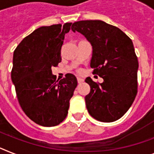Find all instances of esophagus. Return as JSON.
I'll use <instances>...</instances> for the list:
<instances>
[{
  "label": "esophagus",
  "mask_w": 154,
  "mask_h": 154,
  "mask_svg": "<svg viewBox=\"0 0 154 154\" xmlns=\"http://www.w3.org/2000/svg\"><path fill=\"white\" fill-rule=\"evenodd\" d=\"M77 80H78L79 83H81V82H82L83 81H84V79H83L80 78V77H77Z\"/></svg>",
  "instance_id": "34e87169"
}]
</instances>
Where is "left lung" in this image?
I'll list each match as a JSON object with an SVG mask.
<instances>
[{
	"mask_svg": "<svg viewBox=\"0 0 154 154\" xmlns=\"http://www.w3.org/2000/svg\"><path fill=\"white\" fill-rule=\"evenodd\" d=\"M73 32L84 35L92 45L93 74L104 79L91 86L85 97L90 115L101 122L119 120L131 106L138 91V58L131 39L116 26L101 20H82L72 24Z\"/></svg>",
	"mask_w": 154,
	"mask_h": 154,
	"instance_id": "obj_1",
	"label": "left lung"
}]
</instances>
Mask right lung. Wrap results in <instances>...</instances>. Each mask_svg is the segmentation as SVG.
I'll return each instance as SVG.
<instances>
[{
  "instance_id": "obj_1",
  "label": "right lung",
  "mask_w": 154,
  "mask_h": 154,
  "mask_svg": "<svg viewBox=\"0 0 154 154\" xmlns=\"http://www.w3.org/2000/svg\"><path fill=\"white\" fill-rule=\"evenodd\" d=\"M71 25L41 26L14 51L11 77L18 101L30 120L43 127L57 126L65 119L78 84L72 74L57 80L51 69L61 61L60 50Z\"/></svg>"
}]
</instances>
